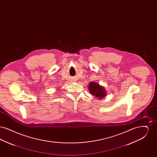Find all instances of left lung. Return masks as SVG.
<instances>
[{
    "label": "left lung",
    "instance_id": "8db88e82",
    "mask_svg": "<svg viewBox=\"0 0 157 157\" xmlns=\"http://www.w3.org/2000/svg\"><path fill=\"white\" fill-rule=\"evenodd\" d=\"M89 90L90 94L98 98V99H102L106 96V91L103 86H101L98 83L96 82H90L89 84Z\"/></svg>",
    "mask_w": 157,
    "mask_h": 157
}]
</instances>
